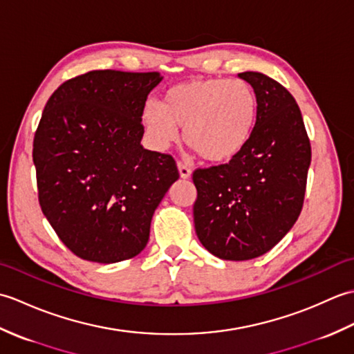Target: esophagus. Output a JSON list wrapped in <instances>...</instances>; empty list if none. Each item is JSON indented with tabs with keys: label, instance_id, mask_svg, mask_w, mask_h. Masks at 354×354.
Masks as SVG:
<instances>
[{
	"label": "esophagus",
	"instance_id": "1",
	"mask_svg": "<svg viewBox=\"0 0 354 354\" xmlns=\"http://www.w3.org/2000/svg\"><path fill=\"white\" fill-rule=\"evenodd\" d=\"M178 170H179V175H181V178H190L192 176V169L189 167V165L181 162V161L178 162Z\"/></svg>",
	"mask_w": 354,
	"mask_h": 354
}]
</instances>
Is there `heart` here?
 <instances>
[{
	"label": "heart",
	"instance_id": "1",
	"mask_svg": "<svg viewBox=\"0 0 354 354\" xmlns=\"http://www.w3.org/2000/svg\"><path fill=\"white\" fill-rule=\"evenodd\" d=\"M257 94L242 79L190 80L169 88L161 106L147 103L142 123L156 149L179 138L208 162H223L239 155L257 126Z\"/></svg>",
	"mask_w": 354,
	"mask_h": 354
}]
</instances>
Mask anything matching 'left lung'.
<instances>
[{
	"instance_id": "left-lung-1",
	"label": "left lung",
	"mask_w": 354,
	"mask_h": 354,
	"mask_svg": "<svg viewBox=\"0 0 354 354\" xmlns=\"http://www.w3.org/2000/svg\"><path fill=\"white\" fill-rule=\"evenodd\" d=\"M259 100L257 126L230 162L193 171L194 230L216 257L251 260L280 242L301 213L310 140L292 94L265 74H239Z\"/></svg>"
}]
</instances>
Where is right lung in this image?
<instances>
[{
	"mask_svg": "<svg viewBox=\"0 0 354 354\" xmlns=\"http://www.w3.org/2000/svg\"><path fill=\"white\" fill-rule=\"evenodd\" d=\"M160 73L95 70L64 82L33 140L37 198L57 237L95 263L145 250L150 222L179 178L173 156L141 146L142 111Z\"/></svg>",
	"mask_w": 354,
	"mask_h": 354,
	"instance_id": "right-lung-1",
	"label": "right lung"
}]
</instances>
